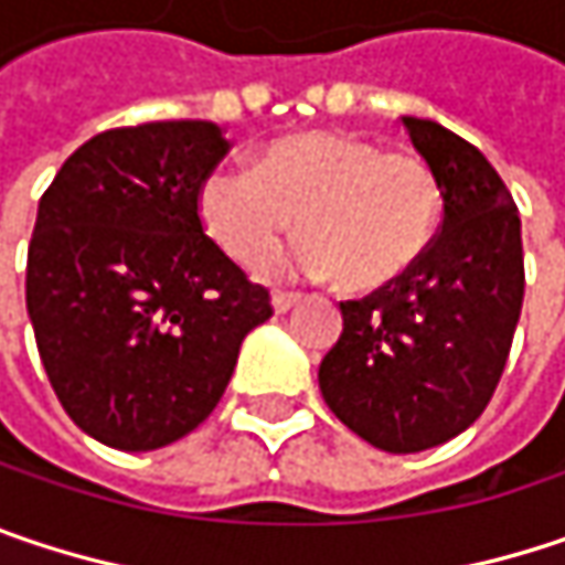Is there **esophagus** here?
<instances>
[{"label":"esophagus","mask_w":565,"mask_h":565,"mask_svg":"<svg viewBox=\"0 0 565 565\" xmlns=\"http://www.w3.org/2000/svg\"><path fill=\"white\" fill-rule=\"evenodd\" d=\"M271 303H275V310H278V313H287L290 307H297V303H300V294H294V290H275Z\"/></svg>","instance_id":"obj_1"}]
</instances>
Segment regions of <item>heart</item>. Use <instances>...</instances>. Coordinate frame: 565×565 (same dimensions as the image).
Wrapping results in <instances>:
<instances>
[{"mask_svg": "<svg viewBox=\"0 0 565 565\" xmlns=\"http://www.w3.org/2000/svg\"><path fill=\"white\" fill-rule=\"evenodd\" d=\"M439 210V180L420 154L345 131L287 135L255 171L216 168L196 190L200 223L232 262L268 258L297 213L303 238L271 268L335 275L352 290L411 271L434 242Z\"/></svg>", "mask_w": 565, "mask_h": 565, "instance_id": "1", "label": "heart"}]
</instances>
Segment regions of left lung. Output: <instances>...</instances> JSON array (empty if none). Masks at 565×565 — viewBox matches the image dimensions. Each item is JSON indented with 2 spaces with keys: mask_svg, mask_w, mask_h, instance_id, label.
Returning <instances> with one entry per match:
<instances>
[{
  "mask_svg": "<svg viewBox=\"0 0 565 565\" xmlns=\"http://www.w3.org/2000/svg\"><path fill=\"white\" fill-rule=\"evenodd\" d=\"M443 190L427 255L369 297L342 300V335L320 362L335 417L385 452H420L472 427L501 382L524 303L521 216L486 154L404 116Z\"/></svg>",
  "mask_w": 565,
  "mask_h": 565,
  "instance_id": "1",
  "label": "left lung"
}]
</instances>
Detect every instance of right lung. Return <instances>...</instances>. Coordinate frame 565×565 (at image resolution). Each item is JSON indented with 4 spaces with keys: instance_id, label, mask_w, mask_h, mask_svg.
I'll list each match as a JSON object with an SVG mask.
<instances>
[{
    "instance_id": "obj_1",
    "label": "right lung",
    "mask_w": 565,
    "mask_h": 565,
    "mask_svg": "<svg viewBox=\"0 0 565 565\" xmlns=\"http://www.w3.org/2000/svg\"><path fill=\"white\" fill-rule=\"evenodd\" d=\"M226 129L168 119L93 135L38 203L25 303L67 417L145 452L196 430L230 385L268 287L203 232L196 190Z\"/></svg>"
}]
</instances>
